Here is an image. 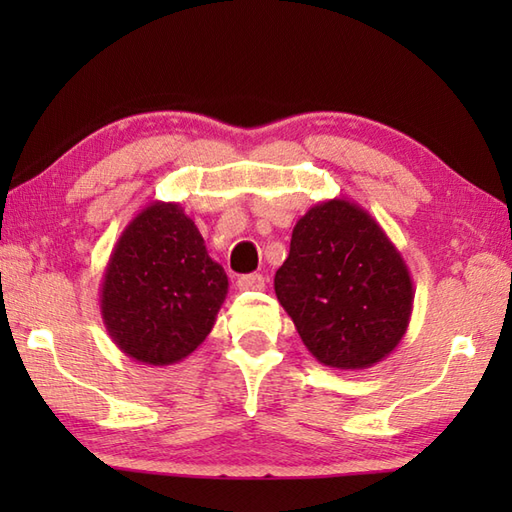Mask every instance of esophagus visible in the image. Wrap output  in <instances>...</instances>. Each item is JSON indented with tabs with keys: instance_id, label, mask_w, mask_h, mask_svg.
Returning a JSON list of instances; mask_svg holds the SVG:
<instances>
[{
	"instance_id": "1",
	"label": "esophagus",
	"mask_w": 512,
	"mask_h": 512,
	"mask_svg": "<svg viewBox=\"0 0 512 512\" xmlns=\"http://www.w3.org/2000/svg\"><path fill=\"white\" fill-rule=\"evenodd\" d=\"M237 288L239 290H264L266 279H264V275H257V273L244 275V277L237 279Z\"/></svg>"
}]
</instances>
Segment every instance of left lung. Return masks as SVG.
<instances>
[{"label": "left lung", "mask_w": 512, "mask_h": 512, "mask_svg": "<svg viewBox=\"0 0 512 512\" xmlns=\"http://www.w3.org/2000/svg\"><path fill=\"white\" fill-rule=\"evenodd\" d=\"M275 292L308 352L334 369L380 363L409 328L405 259L363 206L343 198L299 217Z\"/></svg>", "instance_id": "left-lung-1"}]
</instances>
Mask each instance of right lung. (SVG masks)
<instances>
[{
    "mask_svg": "<svg viewBox=\"0 0 512 512\" xmlns=\"http://www.w3.org/2000/svg\"><path fill=\"white\" fill-rule=\"evenodd\" d=\"M228 292L224 268L206 253L198 226L178 202H151L110 255L101 314L118 350L165 367L198 350Z\"/></svg>",
    "mask_w": 512,
    "mask_h": 512,
    "instance_id": "1",
    "label": "right lung"
}]
</instances>
